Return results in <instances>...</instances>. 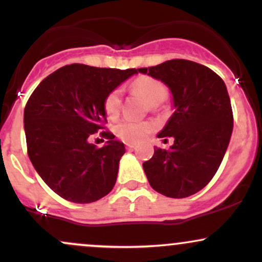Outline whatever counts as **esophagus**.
<instances>
[{
	"label": "esophagus",
	"instance_id": "obj_1",
	"mask_svg": "<svg viewBox=\"0 0 262 262\" xmlns=\"http://www.w3.org/2000/svg\"><path fill=\"white\" fill-rule=\"evenodd\" d=\"M125 146H127V149L128 150H132L135 146V144H133V143H127L125 144Z\"/></svg>",
	"mask_w": 262,
	"mask_h": 262
}]
</instances>
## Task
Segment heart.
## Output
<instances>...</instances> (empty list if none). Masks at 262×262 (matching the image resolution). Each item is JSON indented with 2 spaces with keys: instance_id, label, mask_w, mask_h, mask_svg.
<instances>
[{
  "instance_id": "1",
  "label": "heart",
  "mask_w": 262,
  "mask_h": 262,
  "mask_svg": "<svg viewBox=\"0 0 262 262\" xmlns=\"http://www.w3.org/2000/svg\"><path fill=\"white\" fill-rule=\"evenodd\" d=\"M132 90L143 96L151 108H155L162 103L169 95L166 86L161 81L150 76H140L137 80H134L132 83ZM121 90H112L104 98V112H106L108 118H117L121 112ZM151 132L152 124L150 122L130 121V119H124L114 127V133L117 137L119 139L127 141V143H139V141L145 139Z\"/></svg>"
}]
</instances>
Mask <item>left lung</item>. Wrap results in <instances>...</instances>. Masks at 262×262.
Listing matches in <instances>:
<instances>
[{"label": "left lung", "instance_id": "obj_1", "mask_svg": "<svg viewBox=\"0 0 262 262\" xmlns=\"http://www.w3.org/2000/svg\"><path fill=\"white\" fill-rule=\"evenodd\" d=\"M138 73L169 87L175 108L158 134L173 138V144L169 150L155 146L152 158L143 164L144 172L164 196H192L213 179L229 145L233 111L227 86L209 68L183 59L140 68Z\"/></svg>", "mask_w": 262, "mask_h": 262}]
</instances>
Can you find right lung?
<instances>
[{
    "label": "right lung",
    "mask_w": 262,
    "mask_h": 262,
    "mask_svg": "<svg viewBox=\"0 0 262 262\" xmlns=\"http://www.w3.org/2000/svg\"><path fill=\"white\" fill-rule=\"evenodd\" d=\"M137 74L135 69L62 66L45 77L25 108L28 156L43 181L66 201L91 203L112 191L124 144L102 130L104 98ZM108 140L91 143L95 133Z\"/></svg>",
    "instance_id": "right-lung-1"
}]
</instances>
